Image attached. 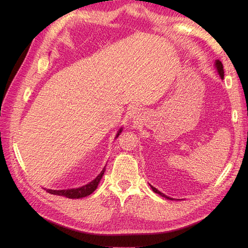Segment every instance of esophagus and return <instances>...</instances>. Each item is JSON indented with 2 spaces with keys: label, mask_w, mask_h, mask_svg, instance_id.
Returning <instances> with one entry per match:
<instances>
[{
  "label": "esophagus",
  "mask_w": 248,
  "mask_h": 248,
  "mask_svg": "<svg viewBox=\"0 0 248 248\" xmlns=\"http://www.w3.org/2000/svg\"><path fill=\"white\" fill-rule=\"evenodd\" d=\"M138 112H139L138 109H134V110H133V114H138Z\"/></svg>",
  "instance_id": "obj_1"
}]
</instances>
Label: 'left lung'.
Masks as SVG:
<instances>
[{"label": "left lung", "instance_id": "obj_1", "mask_svg": "<svg viewBox=\"0 0 248 248\" xmlns=\"http://www.w3.org/2000/svg\"><path fill=\"white\" fill-rule=\"evenodd\" d=\"M215 66H216V68H217V71H218V73H219V76H220L221 79H223V77H224V72H223V65H222V63L219 61V60H216V62H215ZM150 186H151L152 190H153L154 192H156V193H158L159 196H161V197H163V198H166V199H168V200H174V199H171V198H169V197H167L166 194H163V193H162V192H160L158 189H156L155 187H153L152 185H150Z\"/></svg>", "mask_w": 248, "mask_h": 248}]
</instances>
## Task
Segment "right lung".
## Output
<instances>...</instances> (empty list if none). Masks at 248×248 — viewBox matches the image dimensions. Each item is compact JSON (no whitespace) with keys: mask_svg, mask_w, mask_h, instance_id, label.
I'll return each instance as SVG.
<instances>
[{"mask_svg":"<svg viewBox=\"0 0 248 248\" xmlns=\"http://www.w3.org/2000/svg\"><path fill=\"white\" fill-rule=\"evenodd\" d=\"M122 128H120V130L118 131L116 138L119 137V134L121 133ZM104 170H106V168H103V170H101L100 174L97 176L93 181H91L90 183L78 187V188H71V189H63V190H54V189H46V191L50 194H55V196H60V197H66L68 199H80V198H85L88 197L91 194L92 192H94V190L97 188L98 186L100 180L104 174Z\"/></svg>","mask_w":248,"mask_h":248,"instance_id":"1","label":"right lung"}]
</instances>
